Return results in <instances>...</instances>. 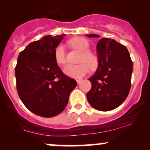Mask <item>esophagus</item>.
I'll return each mask as SVG.
<instances>
[{
	"label": "esophagus",
	"instance_id": "esophagus-1",
	"mask_svg": "<svg viewBox=\"0 0 150 150\" xmlns=\"http://www.w3.org/2000/svg\"><path fill=\"white\" fill-rule=\"evenodd\" d=\"M81 81H82V80H80V79H77V80H76V82H77V84L80 83Z\"/></svg>",
	"mask_w": 150,
	"mask_h": 150
}]
</instances>
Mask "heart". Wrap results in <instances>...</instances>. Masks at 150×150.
Here are the masks:
<instances>
[{"instance_id": "1", "label": "heart", "mask_w": 150, "mask_h": 150, "mask_svg": "<svg viewBox=\"0 0 150 150\" xmlns=\"http://www.w3.org/2000/svg\"><path fill=\"white\" fill-rule=\"evenodd\" d=\"M69 45L81 53L77 65H67L63 69L66 75L73 78H80L89 73V69L94 71L99 67V58L90 51L87 40L83 37H75L68 42ZM55 61L58 65H63L66 63L65 49L63 45H58L54 51Z\"/></svg>"}]
</instances>
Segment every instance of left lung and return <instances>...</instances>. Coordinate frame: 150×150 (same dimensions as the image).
Instances as JSON below:
<instances>
[{
	"label": "left lung",
	"instance_id": "1",
	"mask_svg": "<svg viewBox=\"0 0 150 150\" xmlns=\"http://www.w3.org/2000/svg\"><path fill=\"white\" fill-rule=\"evenodd\" d=\"M87 36L99 37L97 34ZM97 50L99 67L89 79L92 87L87 99L95 109L111 111L119 106L128 97L131 87L132 62L127 48L114 39H100Z\"/></svg>",
	"mask_w": 150,
	"mask_h": 150
}]
</instances>
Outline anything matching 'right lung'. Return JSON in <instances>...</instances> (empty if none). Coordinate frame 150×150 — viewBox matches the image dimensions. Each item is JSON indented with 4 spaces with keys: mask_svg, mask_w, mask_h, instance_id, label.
<instances>
[{
    "mask_svg": "<svg viewBox=\"0 0 150 150\" xmlns=\"http://www.w3.org/2000/svg\"><path fill=\"white\" fill-rule=\"evenodd\" d=\"M64 37L46 36L30 43L19 54L15 70L18 95L38 116L51 118L61 113L77 85L55 61V49Z\"/></svg>",
    "mask_w": 150,
    "mask_h": 150,
    "instance_id": "1",
    "label": "right lung"
}]
</instances>
